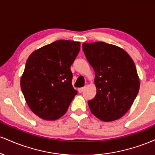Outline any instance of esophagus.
<instances>
[{"label": "esophagus", "instance_id": "esophagus-1", "mask_svg": "<svg viewBox=\"0 0 155 155\" xmlns=\"http://www.w3.org/2000/svg\"><path fill=\"white\" fill-rule=\"evenodd\" d=\"M84 90V87H81V88H79L78 89V92H79V93H81V92H83Z\"/></svg>", "mask_w": 155, "mask_h": 155}]
</instances>
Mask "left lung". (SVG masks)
<instances>
[{"mask_svg": "<svg viewBox=\"0 0 155 155\" xmlns=\"http://www.w3.org/2000/svg\"><path fill=\"white\" fill-rule=\"evenodd\" d=\"M83 51L95 71L97 93L90 111L104 122L118 120L131 107L140 87L134 62L122 48L105 42L84 43Z\"/></svg>", "mask_w": 155, "mask_h": 155, "instance_id": "obj_1", "label": "left lung"}]
</instances>
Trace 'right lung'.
<instances>
[{
  "instance_id": "add662e5",
  "label": "right lung",
  "mask_w": 155,
  "mask_h": 155,
  "mask_svg": "<svg viewBox=\"0 0 155 155\" xmlns=\"http://www.w3.org/2000/svg\"><path fill=\"white\" fill-rule=\"evenodd\" d=\"M79 50L80 42L59 40L34 51L27 60L21 89L27 104L40 118L63 117L77 94L70 68Z\"/></svg>"
}]
</instances>
